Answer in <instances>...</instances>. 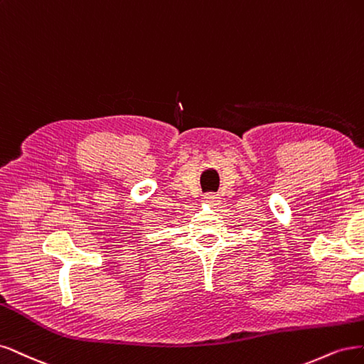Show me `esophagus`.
Segmentation results:
<instances>
[{
	"mask_svg": "<svg viewBox=\"0 0 364 364\" xmlns=\"http://www.w3.org/2000/svg\"><path fill=\"white\" fill-rule=\"evenodd\" d=\"M204 198H205L207 203H216V201H219V199H218L219 196L215 192H208Z\"/></svg>",
	"mask_w": 364,
	"mask_h": 364,
	"instance_id": "1",
	"label": "esophagus"
}]
</instances>
